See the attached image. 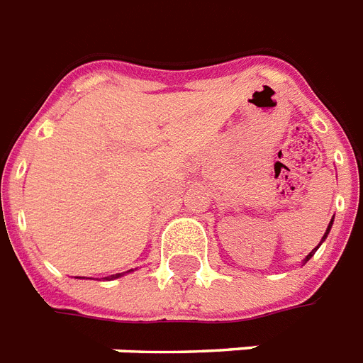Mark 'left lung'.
I'll return each instance as SVG.
<instances>
[{
	"label": "left lung",
	"instance_id": "obj_1",
	"mask_svg": "<svg viewBox=\"0 0 363 363\" xmlns=\"http://www.w3.org/2000/svg\"><path fill=\"white\" fill-rule=\"evenodd\" d=\"M332 224H333V218H332V220H330V224H328V230H326V233H324V238H322V241H324V239L328 238V233H330V230H332ZM318 247H320V245H318ZM318 247H316V248H318ZM316 248H315V250H313V252H309V254H307V256H305V262H309L311 256H313V254L316 252Z\"/></svg>",
	"mask_w": 363,
	"mask_h": 363
}]
</instances>
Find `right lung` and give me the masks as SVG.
<instances>
[{
    "instance_id": "add662e5",
    "label": "right lung",
    "mask_w": 363,
    "mask_h": 363,
    "mask_svg": "<svg viewBox=\"0 0 363 363\" xmlns=\"http://www.w3.org/2000/svg\"><path fill=\"white\" fill-rule=\"evenodd\" d=\"M122 273H116V275H111V279H116V277H121ZM107 279H109V277H107Z\"/></svg>"
}]
</instances>
